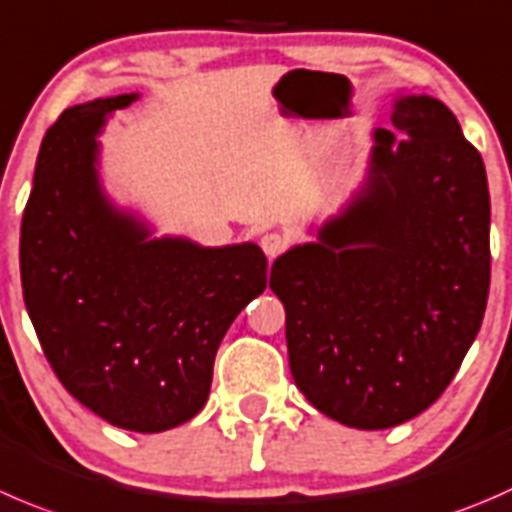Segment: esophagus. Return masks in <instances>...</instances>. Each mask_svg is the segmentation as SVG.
Listing matches in <instances>:
<instances>
[{"mask_svg":"<svg viewBox=\"0 0 512 512\" xmlns=\"http://www.w3.org/2000/svg\"><path fill=\"white\" fill-rule=\"evenodd\" d=\"M260 245L265 250V255L272 260V257H277L287 247V237L280 235V232H267V235H262Z\"/></svg>","mask_w":512,"mask_h":512,"instance_id":"obj_1","label":"esophagus"}]
</instances>
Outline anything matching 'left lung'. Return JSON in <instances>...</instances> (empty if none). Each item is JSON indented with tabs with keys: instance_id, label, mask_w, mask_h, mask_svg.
I'll list each match as a JSON object with an SVG mask.
<instances>
[{
	"instance_id": "left-lung-1",
	"label": "left lung",
	"mask_w": 512,
	"mask_h": 512,
	"mask_svg": "<svg viewBox=\"0 0 512 512\" xmlns=\"http://www.w3.org/2000/svg\"><path fill=\"white\" fill-rule=\"evenodd\" d=\"M365 177L315 242L272 262L292 380L357 430L428 410L458 372L490 287V192L480 152L430 94H398ZM399 140L395 141L394 137Z\"/></svg>"
}]
</instances>
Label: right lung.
Segmentation results:
<instances>
[{"label": "right lung", "mask_w": 512, "mask_h": 512, "mask_svg": "<svg viewBox=\"0 0 512 512\" xmlns=\"http://www.w3.org/2000/svg\"><path fill=\"white\" fill-rule=\"evenodd\" d=\"M137 99L74 104L49 127L19 267L29 320L64 388L109 425L162 433L205 408L217 347L267 287V260L255 242L157 235L109 195L97 137Z\"/></svg>", "instance_id": "add662e5"}]
</instances>
